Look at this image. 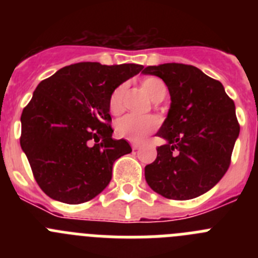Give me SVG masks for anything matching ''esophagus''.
Here are the masks:
<instances>
[{"label": "esophagus", "mask_w": 258, "mask_h": 258, "mask_svg": "<svg viewBox=\"0 0 258 258\" xmlns=\"http://www.w3.org/2000/svg\"><path fill=\"white\" fill-rule=\"evenodd\" d=\"M132 149H133V150H140L141 149V145H140V143H132Z\"/></svg>", "instance_id": "esophagus-1"}]
</instances>
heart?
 I'll return each mask as SVG.
<instances>
[{"instance_id":"obj_1","label":"heart","mask_w":258,"mask_h":258,"mask_svg":"<svg viewBox=\"0 0 258 258\" xmlns=\"http://www.w3.org/2000/svg\"><path fill=\"white\" fill-rule=\"evenodd\" d=\"M142 88L152 101H156L157 98L160 97H165L166 94L165 84L157 77H147V79L143 80ZM125 89H126V85L121 84L111 93L108 106L109 111L113 115L121 112ZM157 125H159V118L156 116H138L131 113V115H125L124 117L118 118L115 129L117 136L122 137L131 142L137 143L145 141L147 136L156 129Z\"/></svg>"}]
</instances>
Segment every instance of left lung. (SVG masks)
<instances>
[{"instance_id": "left-lung-1", "label": "left lung", "mask_w": 258, "mask_h": 258, "mask_svg": "<svg viewBox=\"0 0 258 258\" xmlns=\"http://www.w3.org/2000/svg\"><path fill=\"white\" fill-rule=\"evenodd\" d=\"M142 74L160 77L170 94L169 111L156 133L165 143L146 165V181L168 199L200 197L229 169L240 132L235 104L220 81L194 66L164 63Z\"/></svg>"}]
</instances>
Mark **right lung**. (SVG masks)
I'll list each match as a JSON object with an SVG mask.
<instances>
[{
    "mask_svg": "<svg viewBox=\"0 0 258 258\" xmlns=\"http://www.w3.org/2000/svg\"><path fill=\"white\" fill-rule=\"evenodd\" d=\"M142 68L83 61L38 84L20 117V146L47 197L80 204L108 186L113 163L132 152L126 141L112 138L109 97Z\"/></svg>",
    "mask_w": 258,
    "mask_h": 258,
    "instance_id": "right-lung-1",
    "label": "right lung"
}]
</instances>
